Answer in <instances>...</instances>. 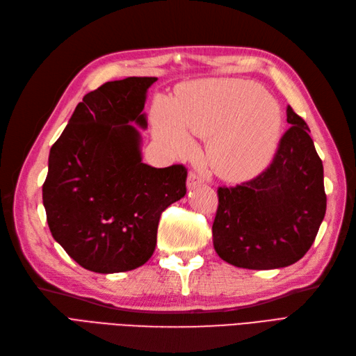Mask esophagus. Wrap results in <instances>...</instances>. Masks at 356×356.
Wrapping results in <instances>:
<instances>
[{"mask_svg": "<svg viewBox=\"0 0 356 356\" xmlns=\"http://www.w3.org/2000/svg\"><path fill=\"white\" fill-rule=\"evenodd\" d=\"M203 177L198 175V172H195V171H191L189 172V176H188V186L189 188H195V186H198V185H202L203 184Z\"/></svg>", "mask_w": 356, "mask_h": 356, "instance_id": "34e87169", "label": "esophagus"}]
</instances>
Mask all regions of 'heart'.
I'll list each match as a JSON object with an SVG mask.
<instances>
[{
  "instance_id": "obj_1",
  "label": "heart",
  "mask_w": 356,
  "mask_h": 356,
  "mask_svg": "<svg viewBox=\"0 0 356 356\" xmlns=\"http://www.w3.org/2000/svg\"><path fill=\"white\" fill-rule=\"evenodd\" d=\"M193 134L209 138L207 161L218 176L242 181L266 168L280 140L277 104L256 83L212 79L184 86L175 102L159 97L153 106L156 138L176 153H189Z\"/></svg>"
}]
</instances>
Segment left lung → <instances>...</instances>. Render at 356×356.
Wrapping results in <instances>:
<instances>
[{
	"instance_id": "obj_1",
	"label": "left lung",
	"mask_w": 356,
	"mask_h": 356,
	"mask_svg": "<svg viewBox=\"0 0 356 356\" xmlns=\"http://www.w3.org/2000/svg\"><path fill=\"white\" fill-rule=\"evenodd\" d=\"M287 123L272 162L254 179L218 186L213 247L247 269L293 265L312 247L326 212L323 165L302 117L287 106Z\"/></svg>"
}]
</instances>
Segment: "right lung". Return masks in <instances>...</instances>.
Here are the masks:
<instances>
[{
	"mask_svg": "<svg viewBox=\"0 0 356 356\" xmlns=\"http://www.w3.org/2000/svg\"><path fill=\"white\" fill-rule=\"evenodd\" d=\"M158 78L129 76L90 91L49 153L43 206L49 230L83 268L126 272L156 247L162 212L186 194L181 163L141 162L145 91Z\"/></svg>",
	"mask_w": 356,
	"mask_h": 356,
	"instance_id": "right-lung-1",
	"label": "right lung"
}]
</instances>
